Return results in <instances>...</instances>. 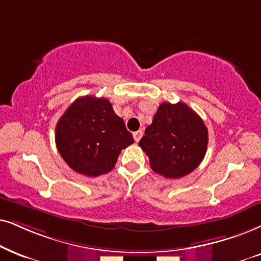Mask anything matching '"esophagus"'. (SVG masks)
<instances>
[{
	"instance_id": "esophagus-1",
	"label": "esophagus",
	"mask_w": 261,
	"mask_h": 261,
	"mask_svg": "<svg viewBox=\"0 0 261 261\" xmlns=\"http://www.w3.org/2000/svg\"><path fill=\"white\" fill-rule=\"evenodd\" d=\"M142 136H143V131H142V130H138V131H136V133H134V138H135V141H136V142L140 141Z\"/></svg>"
}]
</instances>
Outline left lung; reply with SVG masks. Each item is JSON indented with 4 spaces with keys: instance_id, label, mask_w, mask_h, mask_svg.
I'll return each mask as SVG.
<instances>
[{
    "instance_id": "8db88e82",
    "label": "left lung",
    "mask_w": 261,
    "mask_h": 261,
    "mask_svg": "<svg viewBox=\"0 0 261 261\" xmlns=\"http://www.w3.org/2000/svg\"><path fill=\"white\" fill-rule=\"evenodd\" d=\"M207 143L208 131L195 112L183 102H164L138 144L149 158L154 172L174 179L199 166Z\"/></svg>"
}]
</instances>
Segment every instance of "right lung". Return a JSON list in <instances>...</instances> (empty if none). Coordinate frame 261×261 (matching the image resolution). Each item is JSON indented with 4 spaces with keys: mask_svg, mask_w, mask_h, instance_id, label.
I'll return each instance as SVG.
<instances>
[{
    "mask_svg": "<svg viewBox=\"0 0 261 261\" xmlns=\"http://www.w3.org/2000/svg\"><path fill=\"white\" fill-rule=\"evenodd\" d=\"M55 142L72 170L97 177L113 169L121 149L133 144L134 138L107 98L83 96L59 119Z\"/></svg>",
    "mask_w": 261,
    "mask_h": 261,
    "instance_id": "1",
    "label": "right lung"
}]
</instances>
